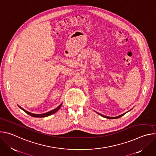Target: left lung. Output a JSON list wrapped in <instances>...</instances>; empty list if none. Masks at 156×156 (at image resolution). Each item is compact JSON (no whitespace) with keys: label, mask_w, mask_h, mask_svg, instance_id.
Here are the masks:
<instances>
[{"label":"left lung","mask_w":156,"mask_h":156,"mask_svg":"<svg viewBox=\"0 0 156 156\" xmlns=\"http://www.w3.org/2000/svg\"><path fill=\"white\" fill-rule=\"evenodd\" d=\"M99 115H101V116H102V117H105V118H107V119H118V118H119V117H122V116H123V115H125V114H122V115H119V116H118V117H106V116H104V115H101V114H99V113H98Z\"/></svg>","instance_id":"8db88e82"}]
</instances>
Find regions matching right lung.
<instances>
[{
  "instance_id": "obj_1",
  "label": "right lung",
  "mask_w": 156,
  "mask_h": 156,
  "mask_svg": "<svg viewBox=\"0 0 156 156\" xmlns=\"http://www.w3.org/2000/svg\"><path fill=\"white\" fill-rule=\"evenodd\" d=\"M61 106H62V104H61L59 106H58L56 108H55V109H54V110L50 111V112H47V113H45V114H32V113H31V112H28V111L25 110V109H23V108H21L20 106L18 105V107H19L21 109L23 110L24 111V112H25L27 114H28V115H31V116H32V117H48V116H49V115H52L53 114L55 113V112H57V111H58V110L61 107Z\"/></svg>"
}]
</instances>
